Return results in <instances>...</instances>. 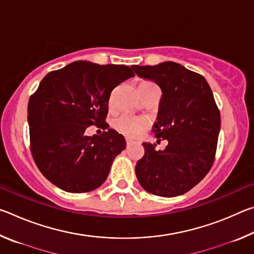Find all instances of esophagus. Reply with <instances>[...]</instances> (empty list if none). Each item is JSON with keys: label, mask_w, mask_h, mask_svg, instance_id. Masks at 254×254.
<instances>
[{"label": "esophagus", "mask_w": 254, "mask_h": 254, "mask_svg": "<svg viewBox=\"0 0 254 254\" xmlns=\"http://www.w3.org/2000/svg\"><path fill=\"white\" fill-rule=\"evenodd\" d=\"M126 140H127V145H130V144L133 143V140L131 139V137H127Z\"/></svg>", "instance_id": "obj_1"}]
</instances>
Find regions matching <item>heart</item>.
Listing matches in <instances>:
<instances>
[{
    "instance_id": "1",
    "label": "heart",
    "mask_w": 254,
    "mask_h": 254,
    "mask_svg": "<svg viewBox=\"0 0 254 254\" xmlns=\"http://www.w3.org/2000/svg\"><path fill=\"white\" fill-rule=\"evenodd\" d=\"M141 85H153L149 81H144ZM140 85V86H141ZM148 126L147 120L139 117H133L130 114H122L118 119H115L114 127L121 131L124 134L136 135Z\"/></svg>"
}]
</instances>
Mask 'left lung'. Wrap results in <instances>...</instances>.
Instances as JSON below:
<instances>
[{"instance_id":"left-lung-1","label":"left lung","mask_w":254,"mask_h":254,"mask_svg":"<svg viewBox=\"0 0 254 254\" xmlns=\"http://www.w3.org/2000/svg\"><path fill=\"white\" fill-rule=\"evenodd\" d=\"M141 78L161 88L152 132L168 141L165 150L143 142L144 156L135 166L136 178L150 194L180 196L195 187L213 165L221 117L212 89L203 76L174 62L133 65Z\"/></svg>"}]
</instances>
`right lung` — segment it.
I'll use <instances>...</instances> for the list:
<instances>
[{"label":"right lung","instance_id":"right-lung-1","mask_svg":"<svg viewBox=\"0 0 254 254\" xmlns=\"http://www.w3.org/2000/svg\"><path fill=\"white\" fill-rule=\"evenodd\" d=\"M133 76L126 65L80 60L41 80L28 104L30 142L37 167L55 186L78 194L105 182L126 139L113 128L93 136L85 131L104 126L112 91Z\"/></svg>","mask_w":254,"mask_h":254}]
</instances>
